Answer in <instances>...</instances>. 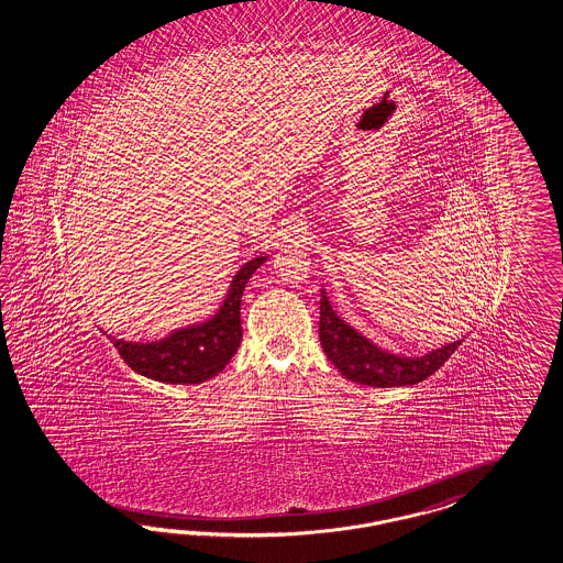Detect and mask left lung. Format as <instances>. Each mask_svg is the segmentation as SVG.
I'll list each match as a JSON object with an SVG mask.
<instances>
[{"label": "left lung", "mask_w": 563, "mask_h": 563, "mask_svg": "<svg viewBox=\"0 0 563 563\" xmlns=\"http://www.w3.org/2000/svg\"><path fill=\"white\" fill-rule=\"evenodd\" d=\"M320 301V340L321 349L330 363L354 383L368 387H401L416 385L437 373L449 356L455 352L465 335L442 344L439 349L428 350L418 356L399 354L391 350L380 349L363 332H358L349 321L335 313L332 301L328 297L325 285H321Z\"/></svg>", "instance_id": "obj_1"}]
</instances>
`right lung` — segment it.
Segmentation results:
<instances>
[{
    "mask_svg": "<svg viewBox=\"0 0 563 563\" xmlns=\"http://www.w3.org/2000/svg\"><path fill=\"white\" fill-rule=\"evenodd\" d=\"M268 260L254 256L231 278L223 301L207 320L176 328L153 342H131L110 338L122 361L147 379L169 385H197L219 375L242 342L240 305L247 280Z\"/></svg>",
    "mask_w": 563,
    "mask_h": 563,
    "instance_id": "1",
    "label": "right lung"
}]
</instances>
